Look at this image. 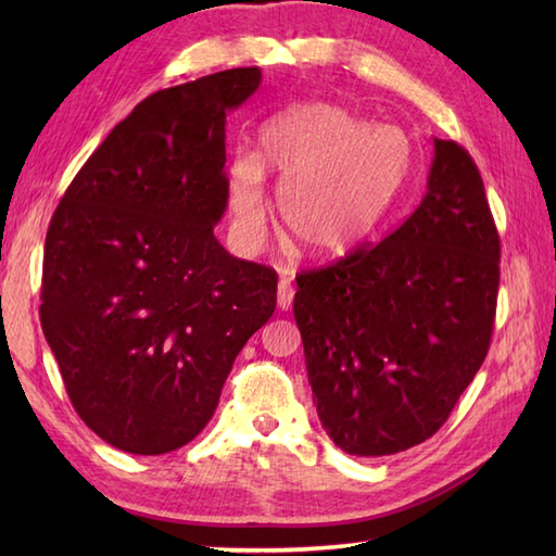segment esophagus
<instances>
[{
  "label": "esophagus",
  "mask_w": 556,
  "mask_h": 556,
  "mask_svg": "<svg viewBox=\"0 0 556 556\" xmlns=\"http://www.w3.org/2000/svg\"><path fill=\"white\" fill-rule=\"evenodd\" d=\"M293 293H296V289H293L291 281L289 279H281L279 287H277V305H279V311H289L291 308Z\"/></svg>",
  "instance_id": "esophagus-1"
}]
</instances>
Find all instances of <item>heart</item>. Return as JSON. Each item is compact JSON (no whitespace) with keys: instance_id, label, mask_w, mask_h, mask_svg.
<instances>
[{"instance_id":"obj_1","label":"heart","mask_w":556,"mask_h":556,"mask_svg":"<svg viewBox=\"0 0 556 556\" xmlns=\"http://www.w3.org/2000/svg\"><path fill=\"white\" fill-rule=\"evenodd\" d=\"M265 167L281 181L279 215L305 253L356 251L392 210L410 172V146L396 126L370 124L329 102L299 104L263 131V152L231 164L236 229L260 239L267 222Z\"/></svg>"}]
</instances>
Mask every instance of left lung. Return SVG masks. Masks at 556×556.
Listing matches in <instances>:
<instances>
[{
	"label": "left lung",
	"mask_w": 556,
	"mask_h": 556,
	"mask_svg": "<svg viewBox=\"0 0 556 556\" xmlns=\"http://www.w3.org/2000/svg\"><path fill=\"white\" fill-rule=\"evenodd\" d=\"M500 233L473 157L434 138L428 193L384 241L296 277L293 317L323 428L387 456L442 428L488 356Z\"/></svg>",
	"instance_id": "left-lung-1"
}]
</instances>
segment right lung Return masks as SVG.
<instances>
[{
	"mask_svg": "<svg viewBox=\"0 0 556 556\" xmlns=\"http://www.w3.org/2000/svg\"><path fill=\"white\" fill-rule=\"evenodd\" d=\"M257 66L152 92L56 205L40 325L80 420L128 454L188 444L277 305V271L224 251L227 114Z\"/></svg>",
	"mask_w": 556,
	"mask_h": 556,
	"instance_id": "obj_1",
	"label": "right lung"
}]
</instances>
